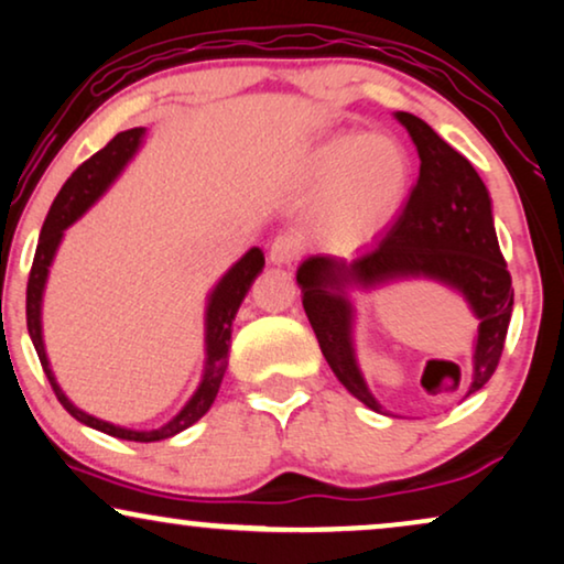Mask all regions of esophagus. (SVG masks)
Masks as SVG:
<instances>
[{"label": "esophagus", "mask_w": 564, "mask_h": 564, "mask_svg": "<svg viewBox=\"0 0 564 564\" xmlns=\"http://www.w3.org/2000/svg\"><path fill=\"white\" fill-rule=\"evenodd\" d=\"M299 254H302V239L294 231H286V235H278L273 239L268 258L273 265H291Z\"/></svg>", "instance_id": "34e87169"}]
</instances>
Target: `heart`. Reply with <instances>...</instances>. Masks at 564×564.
<instances>
[{
  "mask_svg": "<svg viewBox=\"0 0 564 564\" xmlns=\"http://www.w3.org/2000/svg\"><path fill=\"white\" fill-rule=\"evenodd\" d=\"M310 200L337 247H360L381 235L410 193L412 160L392 133H340L310 156Z\"/></svg>",
  "mask_w": 564,
  "mask_h": 564,
  "instance_id": "obj_1",
  "label": "heart"
}]
</instances>
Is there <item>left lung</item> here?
<instances>
[{
	"label": "left lung",
	"mask_w": 564,
	"mask_h": 564,
	"mask_svg": "<svg viewBox=\"0 0 564 564\" xmlns=\"http://www.w3.org/2000/svg\"><path fill=\"white\" fill-rule=\"evenodd\" d=\"M420 156V177L408 206L387 237L356 260L312 254L296 270L302 304L322 356L348 392L387 415L358 369L352 343L350 291H373L404 278H427L464 296L479 319L467 394L482 389L498 369L506 345L513 289L492 224L490 193L467 156L412 112H394Z\"/></svg>",
	"instance_id": "left-lung-1"
}]
</instances>
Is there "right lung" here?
<instances>
[{
    "instance_id": "1",
    "label": "right lung",
    "mask_w": 564,
    "mask_h": 564,
    "mask_svg": "<svg viewBox=\"0 0 564 564\" xmlns=\"http://www.w3.org/2000/svg\"><path fill=\"white\" fill-rule=\"evenodd\" d=\"M144 137H147V129L120 131L118 137H112L108 141V147H102L100 152L89 156L85 164H79V167L72 172V177L66 180L62 191H58L56 200L51 204L46 221H43L41 239H37V247H35L33 268H30V278H28L25 312H28L30 340L35 345V352L37 358H41L43 371H46L51 387H54V392L58 397V402L64 404V410L69 412L72 417H77L79 423L95 427V431L100 433H108L112 438L152 444V441H164V438H172V435L183 433L185 427L198 423V420L212 410L216 394H219L224 373H227L231 322H235L239 304L245 302L247 291H250L254 278L262 273V268H265V254H262L260 247L247 250L242 258H239L235 265L219 278V283H216L212 294H208L204 377H200L198 389H195L191 400L185 402V408L180 410L175 417L167 420L162 427H152V431H133V427L112 425L108 420H100L89 415L85 410H79L77 404L64 394V389L58 387L54 371H51L46 345H43V325H41L43 291H46L48 268L56 258V250L58 245H62L64 231L69 229L82 214H87V208H93L97 200H100V195L116 183L126 164L137 156L141 144H144Z\"/></svg>"
}]
</instances>
